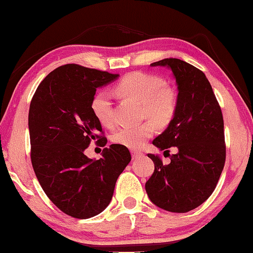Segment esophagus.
Masks as SVG:
<instances>
[{"label": "esophagus", "instance_id": "1", "mask_svg": "<svg viewBox=\"0 0 253 253\" xmlns=\"http://www.w3.org/2000/svg\"><path fill=\"white\" fill-rule=\"evenodd\" d=\"M131 155H132V158H137V157H140V156H143L144 154H143L142 152L132 151V152H131Z\"/></svg>", "mask_w": 253, "mask_h": 253}]
</instances>
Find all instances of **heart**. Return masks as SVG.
Here are the masks:
<instances>
[{
  "instance_id": "b5f03b06",
  "label": "heart",
  "mask_w": 253,
  "mask_h": 253,
  "mask_svg": "<svg viewBox=\"0 0 253 253\" xmlns=\"http://www.w3.org/2000/svg\"><path fill=\"white\" fill-rule=\"evenodd\" d=\"M119 95L143 104V117L147 121L138 126H125L115 131L113 140L130 149H140L158 127L169 126L177 113L178 97L172 87L165 85L161 77L135 71L126 75L115 85ZM91 110L102 126L115 123L114 106L108 93L97 92L91 100Z\"/></svg>"
}]
</instances>
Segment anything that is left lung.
Instances as JSON below:
<instances>
[{
    "label": "left lung",
    "instance_id": "8db88e82",
    "mask_svg": "<svg viewBox=\"0 0 253 253\" xmlns=\"http://www.w3.org/2000/svg\"><path fill=\"white\" fill-rule=\"evenodd\" d=\"M152 66L169 67L178 88L177 113L153 145L165 151L164 155L173 146L178 153L169 154L168 165L157 154H147L155 169L145 188L158 208L185 213L211 196L223 170V115L211 84L198 68L176 58L163 59Z\"/></svg>",
    "mask_w": 253,
    "mask_h": 253
}]
</instances>
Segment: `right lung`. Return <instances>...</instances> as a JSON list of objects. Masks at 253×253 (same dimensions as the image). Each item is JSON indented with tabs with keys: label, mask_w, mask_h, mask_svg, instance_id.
I'll return each instance as SVG.
<instances>
[{
	"label": "right lung",
	"mask_w": 253,
	"mask_h": 253,
	"mask_svg": "<svg viewBox=\"0 0 253 253\" xmlns=\"http://www.w3.org/2000/svg\"><path fill=\"white\" fill-rule=\"evenodd\" d=\"M118 76L76 63L60 66L41 81L30 104L34 173L51 202L76 219H89L108 207L131 160L119 144L105 148L100 160L84 155L92 140L101 147L107 143L91 100L98 87Z\"/></svg>",
	"instance_id": "add662e5"
}]
</instances>
